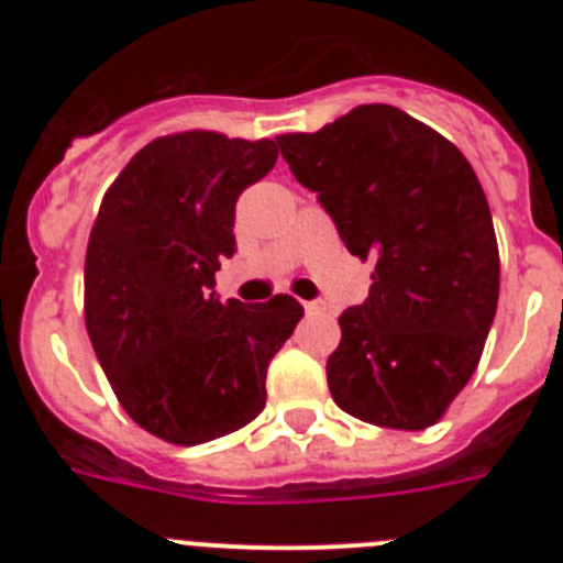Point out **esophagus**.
Masks as SVG:
<instances>
[{
	"label": "esophagus",
	"mask_w": 563,
	"mask_h": 563,
	"mask_svg": "<svg viewBox=\"0 0 563 563\" xmlns=\"http://www.w3.org/2000/svg\"><path fill=\"white\" fill-rule=\"evenodd\" d=\"M305 310L310 312V316H318V312H324V301H305Z\"/></svg>",
	"instance_id": "34e87169"
}]
</instances>
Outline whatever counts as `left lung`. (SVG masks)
Returning <instances> with one entry per match:
<instances>
[{
  "mask_svg": "<svg viewBox=\"0 0 563 563\" xmlns=\"http://www.w3.org/2000/svg\"><path fill=\"white\" fill-rule=\"evenodd\" d=\"M276 141L346 251L375 262L369 298L338 318L332 400L383 429H429L476 372L499 301V247L474 168L389 103Z\"/></svg>",
  "mask_w": 563,
  "mask_h": 563,
  "instance_id": "8db88e82",
  "label": "left lung"
}]
</instances>
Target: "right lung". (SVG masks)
<instances>
[{
  "instance_id": "add662e5",
  "label": "right lung",
  "mask_w": 563,
  "mask_h": 563,
  "mask_svg": "<svg viewBox=\"0 0 563 563\" xmlns=\"http://www.w3.org/2000/svg\"><path fill=\"white\" fill-rule=\"evenodd\" d=\"M276 141L157 137L103 194L89 233L84 316L114 395L141 429L200 445L265 409V377L305 307L222 305L213 273L236 251L239 194L276 166Z\"/></svg>"
}]
</instances>
